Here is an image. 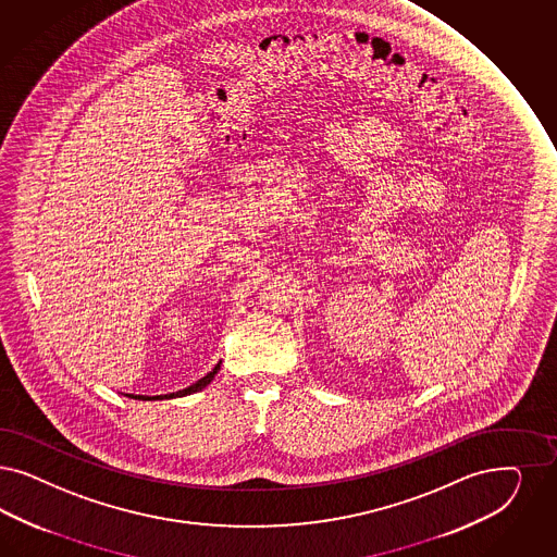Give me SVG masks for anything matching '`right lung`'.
Masks as SVG:
<instances>
[{
  "label": "right lung",
  "mask_w": 557,
  "mask_h": 557,
  "mask_svg": "<svg viewBox=\"0 0 557 557\" xmlns=\"http://www.w3.org/2000/svg\"><path fill=\"white\" fill-rule=\"evenodd\" d=\"M220 364H222V362H218V364L213 366L211 372H208L203 379H199L197 383H193L191 386H187V388H183V391H176V393H166V395H132V393H123V395L129 397V399H135V401H160V399H176V397L193 395V393L206 388V386L213 381V376H215L218 370H220Z\"/></svg>",
  "instance_id": "add662e5"
}]
</instances>
